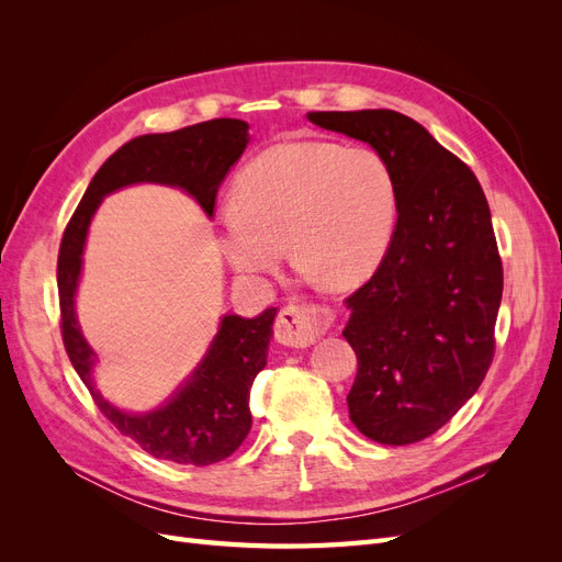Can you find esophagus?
Returning a JSON list of instances; mask_svg holds the SVG:
<instances>
[{"mask_svg":"<svg viewBox=\"0 0 562 562\" xmlns=\"http://www.w3.org/2000/svg\"><path fill=\"white\" fill-rule=\"evenodd\" d=\"M330 318L328 310L314 304H288L277 318V339L285 347H312Z\"/></svg>","mask_w":562,"mask_h":562,"instance_id":"esophagus-1","label":"esophagus"}]
</instances>
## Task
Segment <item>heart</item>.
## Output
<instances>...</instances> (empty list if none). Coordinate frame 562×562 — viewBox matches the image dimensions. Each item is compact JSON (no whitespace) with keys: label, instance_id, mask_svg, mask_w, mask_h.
Segmentation results:
<instances>
[{"label":"heart","instance_id":"heart-1","mask_svg":"<svg viewBox=\"0 0 562 562\" xmlns=\"http://www.w3.org/2000/svg\"><path fill=\"white\" fill-rule=\"evenodd\" d=\"M217 223L220 250L246 277L271 274L288 239L310 274L351 285L382 265L394 241L398 182L372 149L288 140L244 168Z\"/></svg>","mask_w":562,"mask_h":562}]
</instances>
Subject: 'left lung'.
I'll use <instances>...</instances> for the list:
<instances>
[{
    "label": "left lung",
    "mask_w": 562,
    "mask_h": 562,
    "mask_svg": "<svg viewBox=\"0 0 562 562\" xmlns=\"http://www.w3.org/2000/svg\"><path fill=\"white\" fill-rule=\"evenodd\" d=\"M368 143L398 182L382 265L347 297L342 335L359 370L349 417L382 446H411L450 422L495 356L504 271L479 178L415 119L394 110L310 112Z\"/></svg>",
    "instance_id": "obj_1"
}]
</instances>
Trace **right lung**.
I'll use <instances>...</instances> for the list:
<instances>
[{
    "mask_svg": "<svg viewBox=\"0 0 562 562\" xmlns=\"http://www.w3.org/2000/svg\"><path fill=\"white\" fill-rule=\"evenodd\" d=\"M241 119H211L173 133L133 138L100 166L87 194L65 227L58 250L60 333L67 356L81 382L114 427L145 452L176 464L209 467L223 462L250 431V386L267 366V347L277 310L255 318L225 316L194 375L155 413L131 415L98 394L91 370L95 353L83 339L75 316V293L81 274V252L91 217L105 194L133 182L182 187L201 209L213 215L217 187L248 145Z\"/></svg>",
    "mask_w": 562,
    "mask_h": 562,
    "instance_id": "obj_1",
    "label": "right lung"
}]
</instances>
